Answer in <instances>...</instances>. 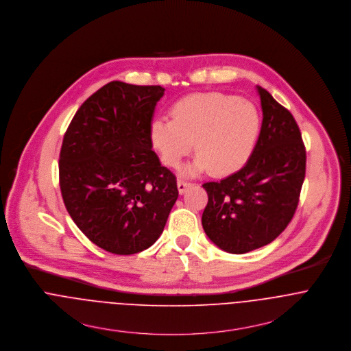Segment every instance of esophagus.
Wrapping results in <instances>:
<instances>
[{
  "instance_id": "1",
  "label": "esophagus",
  "mask_w": 351,
  "mask_h": 351,
  "mask_svg": "<svg viewBox=\"0 0 351 351\" xmlns=\"http://www.w3.org/2000/svg\"><path fill=\"white\" fill-rule=\"evenodd\" d=\"M191 186L190 182H184V180H179L178 182V190H179V194H184L186 190Z\"/></svg>"
}]
</instances>
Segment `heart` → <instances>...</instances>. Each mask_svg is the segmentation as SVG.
<instances>
[{
  "mask_svg": "<svg viewBox=\"0 0 351 351\" xmlns=\"http://www.w3.org/2000/svg\"><path fill=\"white\" fill-rule=\"evenodd\" d=\"M169 114L172 119L157 118L151 123V141L162 162L172 168L180 165L195 144L197 157L189 173L237 172L252 156L261 129L252 102L219 91L189 94L171 106Z\"/></svg>",
  "mask_w": 351,
  "mask_h": 351,
  "instance_id": "obj_1",
  "label": "heart"
}]
</instances>
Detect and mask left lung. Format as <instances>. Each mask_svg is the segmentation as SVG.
Wrapping results in <instances>:
<instances>
[{
  "label": "left lung",
  "instance_id": "1",
  "mask_svg": "<svg viewBox=\"0 0 351 351\" xmlns=\"http://www.w3.org/2000/svg\"><path fill=\"white\" fill-rule=\"evenodd\" d=\"M263 125L247 162L221 182L203 184V230L222 250L243 254L285 230L306 176V148L293 116L257 86Z\"/></svg>",
  "mask_w": 351,
  "mask_h": 351
}]
</instances>
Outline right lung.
I'll list each match as a JSON object with an SVG mask.
<instances>
[{"instance_id": "obj_1", "label": "right lung", "mask_w": 351, "mask_h": 351, "mask_svg": "<svg viewBox=\"0 0 351 351\" xmlns=\"http://www.w3.org/2000/svg\"><path fill=\"white\" fill-rule=\"evenodd\" d=\"M164 90L113 80L82 104L63 138L64 206L82 233L114 254L152 246L179 196L149 133Z\"/></svg>"}]
</instances>
